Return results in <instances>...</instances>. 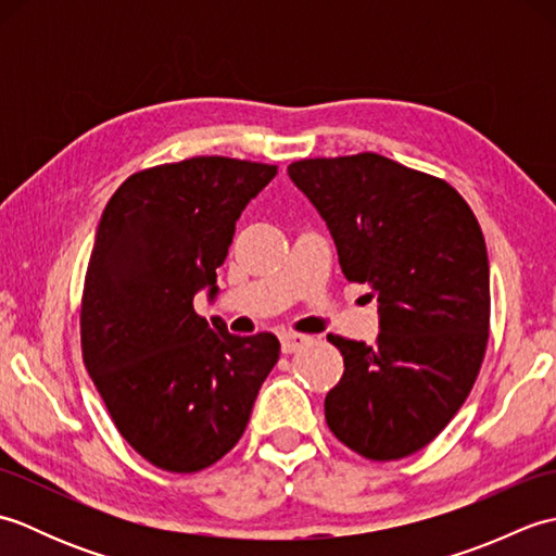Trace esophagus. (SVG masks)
<instances>
[{"mask_svg": "<svg viewBox=\"0 0 556 556\" xmlns=\"http://www.w3.org/2000/svg\"><path fill=\"white\" fill-rule=\"evenodd\" d=\"M303 344H308V337L305 334H296V332L281 334V351L285 353H296Z\"/></svg>", "mask_w": 556, "mask_h": 556, "instance_id": "1", "label": "esophagus"}]
</instances>
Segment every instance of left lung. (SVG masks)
<instances>
[{"instance_id": "obj_1", "label": "left lung", "mask_w": 556, "mask_h": 556, "mask_svg": "<svg viewBox=\"0 0 556 556\" xmlns=\"http://www.w3.org/2000/svg\"><path fill=\"white\" fill-rule=\"evenodd\" d=\"M289 176L327 222L349 281L380 311L372 346L339 334L325 399L341 444L370 460L420 452L464 406L490 339V265L473 210L440 176L377 152L313 157Z\"/></svg>"}]
</instances>
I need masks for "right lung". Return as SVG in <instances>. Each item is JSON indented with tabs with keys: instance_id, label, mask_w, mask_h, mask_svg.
Wrapping results in <instances>:
<instances>
[{
	"instance_id": "obj_1",
	"label": "right lung",
	"mask_w": 556,
	"mask_h": 556,
	"mask_svg": "<svg viewBox=\"0 0 556 556\" xmlns=\"http://www.w3.org/2000/svg\"><path fill=\"white\" fill-rule=\"evenodd\" d=\"M275 164L200 155L140 169L102 212L80 296V351L124 440L198 473L229 454L279 361L269 332L233 337L193 308Z\"/></svg>"
}]
</instances>
